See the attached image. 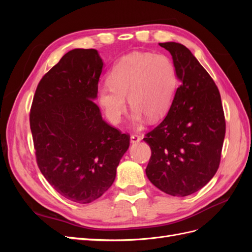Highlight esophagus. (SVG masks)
<instances>
[{
    "instance_id": "34e87169",
    "label": "esophagus",
    "mask_w": 252,
    "mask_h": 252,
    "mask_svg": "<svg viewBox=\"0 0 252 252\" xmlns=\"http://www.w3.org/2000/svg\"><path fill=\"white\" fill-rule=\"evenodd\" d=\"M141 141V138H140V135H138V134H132L131 136H130V142L131 143H138V142H140Z\"/></svg>"
}]
</instances>
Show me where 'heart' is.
Returning <instances> with one entry per match:
<instances>
[{
	"instance_id": "b5f03b06",
	"label": "heart",
	"mask_w": 252,
	"mask_h": 252,
	"mask_svg": "<svg viewBox=\"0 0 252 252\" xmlns=\"http://www.w3.org/2000/svg\"><path fill=\"white\" fill-rule=\"evenodd\" d=\"M177 74L171 60L162 53L132 52L113 66L109 84L97 89V101L106 118L119 124L129 103L132 120L141 123L145 117L155 121L169 109L174 95Z\"/></svg>"
}]
</instances>
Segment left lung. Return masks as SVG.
I'll use <instances>...</instances> for the list:
<instances>
[{"label": "left lung", "mask_w": 252, "mask_h": 252, "mask_svg": "<svg viewBox=\"0 0 252 252\" xmlns=\"http://www.w3.org/2000/svg\"><path fill=\"white\" fill-rule=\"evenodd\" d=\"M173 60L181 82L165 119L143 139L151 149L149 181L163 192H196L219 169L226 132L225 116L215 81L184 45L159 43Z\"/></svg>", "instance_id": "left-lung-1"}]
</instances>
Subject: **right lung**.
I'll use <instances>...</instances> for the list:
<instances>
[{"label": "right lung", "mask_w": 252, "mask_h": 252, "mask_svg": "<svg viewBox=\"0 0 252 252\" xmlns=\"http://www.w3.org/2000/svg\"><path fill=\"white\" fill-rule=\"evenodd\" d=\"M102 68L95 49L70 50L42 78L30 108L37 166L61 195L79 204L107 191L130 140L94 102Z\"/></svg>", "instance_id": "obj_1"}]
</instances>
